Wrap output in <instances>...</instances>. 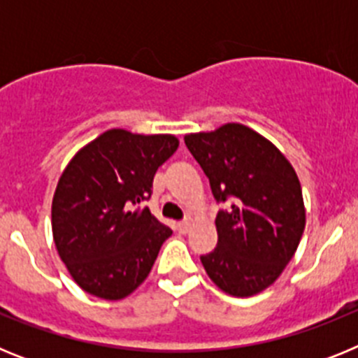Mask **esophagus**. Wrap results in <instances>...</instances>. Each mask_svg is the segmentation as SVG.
<instances>
[{
	"instance_id": "1",
	"label": "esophagus",
	"mask_w": 358,
	"mask_h": 358,
	"mask_svg": "<svg viewBox=\"0 0 358 358\" xmlns=\"http://www.w3.org/2000/svg\"><path fill=\"white\" fill-rule=\"evenodd\" d=\"M177 229L181 231V233H188V229H189L188 218H186V220H181V222H177Z\"/></svg>"
}]
</instances>
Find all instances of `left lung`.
Returning a JSON list of instances; mask_svg holds the SVG:
<instances>
[{
	"instance_id": "8db88e82",
	"label": "left lung",
	"mask_w": 358,
	"mask_h": 358,
	"mask_svg": "<svg viewBox=\"0 0 358 358\" xmlns=\"http://www.w3.org/2000/svg\"><path fill=\"white\" fill-rule=\"evenodd\" d=\"M185 143L210 179L217 202L218 242L201 256L208 276L229 296L271 287L292 260L305 231V204L296 170L267 138L242 123L186 134Z\"/></svg>"
}]
</instances>
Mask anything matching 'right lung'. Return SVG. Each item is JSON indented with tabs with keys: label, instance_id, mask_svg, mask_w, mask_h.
Here are the masks:
<instances>
[{
	"label": "right lung",
	"instance_id": "add662e5",
	"mask_svg": "<svg viewBox=\"0 0 358 358\" xmlns=\"http://www.w3.org/2000/svg\"><path fill=\"white\" fill-rule=\"evenodd\" d=\"M179 147L172 134L110 129L73 156L52 202L53 242L82 290L118 301L150 273L172 229L141 202Z\"/></svg>",
	"mask_w": 358,
	"mask_h": 358
}]
</instances>
